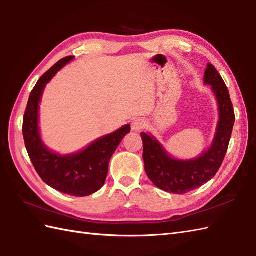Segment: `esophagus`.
<instances>
[{
	"instance_id": "obj_1",
	"label": "esophagus",
	"mask_w": 256,
	"mask_h": 256,
	"mask_svg": "<svg viewBox=\"0 0 256 256\" xmlns=\"http://www.w3.org/2000/svg\"><path fill=\"white\" fill-rule=\"evenodd\" d=\"M145 128V122L142 118H135V120L132 122V130L134 132H140L142 128Z\"/></svg>"
}]
</instances>
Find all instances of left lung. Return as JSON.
<instances>
[{
	"instance_id": "8db88e82",
	"label": "left lung",
	"mask_w": 256,
	"mask_h": 256,
	"mask_svg": "<svg viewBox=\"0 0 256 256\" xmlns=\"http://www.w3.org/2000/svg\"><path fill=\"white\" fill-rule=\"evenodd\" d=\"M204 82L212 86L219 109L215 138L210 150L195 159L178 160L172 158L152 135L140 133L147 176L166 192L186 194L200 188L215 176L227 152L236 121L229 90L220 74L210 63L207 64Z\"/></svg>"
}]
</instances>
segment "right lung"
Returning a JSON list of instances; mask_svg holds the SVG:
<instances>
[{"mask_svg": "<svg viewBox=\"0 0 256 256\" xmlns=\"http://www.w3.org/2000/svg\"><path fill=\"white\" fill-rule=\"evenodd\" d=\"M73 58L74 56L62 58L37 82L24 114L22 135L29 158L42 181L58 192L82 198L97 192L104 186L110 158L124 136L130 133V126L126 124L72 155L61 156L48 150L39 133V102L46 85Z\"/></svg>", "mask_w": 256, "mask_h": 256, "instance_id": "1", "label": "right lung"}]
</instances>
